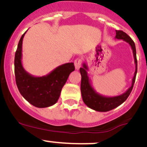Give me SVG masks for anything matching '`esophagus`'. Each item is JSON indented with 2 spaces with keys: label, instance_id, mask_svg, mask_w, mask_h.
<instances>
[{
  "label": "esophagus",
  "instance_id": "esophagus-1",
  "mask_svg": "<svg viewBox=\"0 0 147 147\" xmlns=\"http://www.w3.org/2000/svg\"><path fill=\"white\" fill-rule=\"evenodd\" d=\"M82 59L80 58H77L76 60H75V69L78 70V69H79L81 67V66H82Z\"/></svg>",
  "mask_w": 147,
  "mask_h": 147
}]
</instances>
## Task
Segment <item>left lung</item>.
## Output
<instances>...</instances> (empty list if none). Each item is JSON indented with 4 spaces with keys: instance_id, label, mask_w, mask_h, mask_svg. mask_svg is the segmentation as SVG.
Segmentation results:
<instances>
[{
    "instance_id": "1",
    "label": "left lung",
    "mask_w": 147,
    "mask_h": 147,
    "mask_svg": "<svg viewBox=\"0 0 147 147\" xmlns=\"http://www.w3.org/2000/svg\"><path fill=\"white\" fill-rule=\"evenodd\" d=\"M115 38L119 40H123L125 42H128L131 46L133 51V55L134 58V63H135V72H134V78L131 81V85L127 91L123 94L115 97H105L99 94L95 91L90 83V80L87 75V70L88 67L86 63H83V67L80 69L82 80H81V94L83 102L88 107L97 111V112H108L109 110L117 107L123 103L132 90L133 86L135 82L136 75L137 72V53H136V47L134 41L131 38L121 30H116V36Z\"/></svg>"
}]
</instances>
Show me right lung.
I'll use <instances>...</instances> for the list:
<instances>
[{"label": "right lung", "mask_w": 147, "mask_h": 147, "mask_svg": "<svg viewBox=\"0 0 147 147\" xmlns=\"http://www.w3.org/2000/svg\"><path fill=\"white\" fill-rule=\"evenodd\" d=\"M25 32L19 40L15 55V76L19 92L27 101L38 108L55 105L69 74L75 70L73 63L60 65L47 75L35 77L25 70L22 65V44Z\"/></svg>", "instance_id": "obj_1"}]
</instances>
